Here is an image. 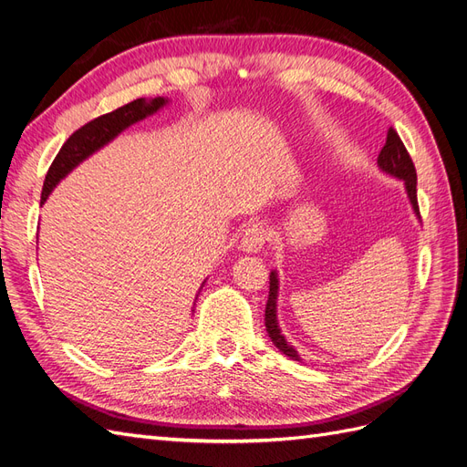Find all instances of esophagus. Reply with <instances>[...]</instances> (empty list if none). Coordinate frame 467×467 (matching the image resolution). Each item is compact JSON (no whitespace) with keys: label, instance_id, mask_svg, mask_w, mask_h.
Listing matches in <instances>:
<instances>
[{"label":"esophagus","instance_id":"esophagus-1","mask_svg":"<svg viewBox=\"0 0 467 467\" xmlns=\"http://www.w3.org/2000/svg\"><path fill=\"white\" fill-rule=\"evenodd\" d=\"M266 242H268V232L263 223H251L249 228L244 230V235H242V249L244 251L259 253Z\"/></svg>","mask_w":467,"mask_h":467}]
</instances>
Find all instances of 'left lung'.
I'll return each instance as SVG.
<instances>
[{
	"mask_svg": "<svg viewBox=\"0 0 467 467\" xmlns=\"http://www.w3.org/2000/svg\"><path fill=\"white\" fill-rule=\"evenodd\" d=\"M378 165L384 169L386 173L405 181V189H407V194H409V201H411V204L415 208V214L420 218L419 202H417V171H415V163L411 160V155H409L405 144L401 142L400 134L395 132L393 129L388 130L386 144H384V148H381V151L378 155ZM268 280H271V288H268V300H266V309H265V325H266L268 337H271V341L275 343V347H278L280 352H285V355L290 357L292 360H300L298 352H296L294 347L286 343V338L280 335L278 323H276V292H278L276 273H271V278H268Z\"/></svg>",
	"mask_w": 467,
	"mask_h": 467,
	"instance_id": "left-lung-1",
	"label": "left lung"
}]
</instances>
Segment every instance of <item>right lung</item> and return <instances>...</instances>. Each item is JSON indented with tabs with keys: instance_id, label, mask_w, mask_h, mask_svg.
<instances>
[{
	"instance_id": "obj_1",
	"label": "right lung",
	"mask_w": 467,
	"mask_h": 467,
	"mask_svg": "<svg viewBox=\"0 0 467 467\" xmlns=\"http://www.w3.org/2000/svg\"><path fill=\"white\" fill-rule=\"evenodd\" d=\"M163 105H165V99L161 97L151 99L150 103H146L144 99H136V101L129 105L119 107L117 110L107 112V115H101L89 120L88 124H83L81 129H78L66 140V144L60 148L58 155L54 158L45 179V187H42L40 202H45L48 199V194L56 187V182L72 171L79 161H83L95 150L105 146L109 140L120 134L126 126L142 120L148 115H153V112Z\"/></svg>"
}]
</instances>
